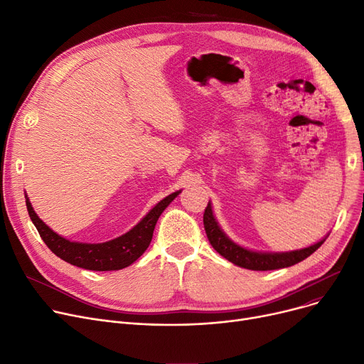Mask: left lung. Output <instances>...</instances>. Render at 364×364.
Here are the masks:
<instances>
[{"mask_svg": "<svg viewBox=\"0 0 364 364\" xmlns=\"http://www.w3.org/2000/svg\"><path fill=\"white\" fill-rule=\"evenodd\" d=\"M203 225H205V232L209 243L213 245L214 250L221 257L242 267V269L255 270V272L277 270V269H284V267L298 264L302 259L310 257L313 252H316L323 245V242L326 240V237H324L309 247H304V250H298V251H291V252H257V251L246 250V247H242L237 243H235L232 239H228L227 235L221 230V227L218 225L214 217L211 202H209L208 206L205 208Z\"/></svg>", "mask_w": 364, "mask_h": 364, "instance_id": "8db88e82", "label": "left lung"}]
</instances>
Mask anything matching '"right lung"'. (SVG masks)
I'll return each mask as SVG.
<instances>
[{"instance_id":"add662e5","label":"right lung","mask_w":364,"mask_h":364,"mask_svg":"<svg viewBox=\"0 0 364 364\" xmlns=\"http://www.w3.org/2000/svg\"><path fill=\"white\" fill-rule=\"evenodd\" d=\"M180 192L171 193L155 208H151L149 214L137 224L134 225L129 232L125 235L103 243H81V242H70L62 236L53 232L51 228L36 215L33 208L26 198V208L32 223L35 224L38 233H40L44 243L50 247V251L55 254L63 261L81 267L85 270L92 272H112L121 270L131 265L134 261H137L144 251L149 247L153 236V230L164 209L174 200Z\"/></svg>"}]
</instances>
